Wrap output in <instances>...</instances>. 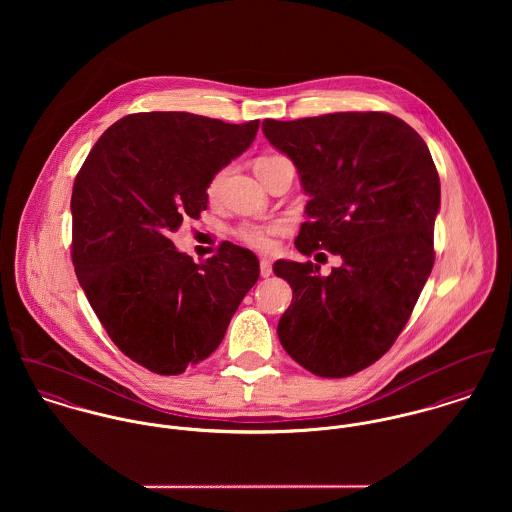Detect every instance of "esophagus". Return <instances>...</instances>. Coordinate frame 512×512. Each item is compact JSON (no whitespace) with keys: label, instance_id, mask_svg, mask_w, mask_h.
Here are the masks:
<instances>
[{"label":"esophagus","instance_id":"obj_1","mask_svg":"<svg viewBox=\"0 0 512 512\" xmlns=\"http://www.w3.org/2000/svg\"><path fill=\"white\" fill-rule=\"evenodd\" d=\"M260 276L270 278L272 276V264L268 260H260Z\"/></svg>","mask_w":512,"mask_h":512}]
</instances>
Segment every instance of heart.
I'll return each instance as SVG.
<instances>
[{"instance_id": "1", "label": "heart", "mask_w": 512, "mask_h": 512, "mask_svg": "<svg viewBox=\"0 0 512 512\" xmlns=\"http://www.w3.org/2000/svg\"><path fill=\"white\" fill-rule=\"evenodd\" d=\"M282 159L280 155H262L256 159V173H260L262 169H266L268 165H272L274 161ZM228 175V167L217 171L209 185H207V195L209 199H217L220 195V189H222V183ZM286 230V224L280 222V220H274V222H266V224H242L238 230H236V236L250 248L254 250H260V252H270L274 248V238L278 234H282Z\"/></svg>"}]
</instances>
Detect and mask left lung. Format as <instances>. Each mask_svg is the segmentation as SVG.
<instances>
[{
  "label": "left lung",
  "instance_id": "left-lung-1",
  "mask_svg": "<svg viewBox=\"0 0 512 512\" xmlns=\"http://www.w3.org/2000/svg\"><path fill=\"white\" fill-rule=\"evenodd\" d=\"M309 195L295 248L343 258L329 276L278 260L292 286L278 337L295 363L323 378L376 363L408 323L434 268L439 175L420 134L386 112L264 120Z\"/></svg>",
  "mask_w": 512,
  "mask_h": 512
}]
</instances>
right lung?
Returning a JSON list of instances; mask_svg holds the SVG:
<instances>
[{
	"label": "right lung",
	"mask_w": 512,
	"mask_h": 512,
	"mask_svg": "<svg viewBox=\"0 0 512 512\" xmlns=\"http://www.w3.org/2000/svg\"><path fill=\"white\" fill-rule=\"evenodd\" d=\"M260 120L140 112L112 124L74 179L73 264L116 347L163 376L205 361L260 276L258 258L222 242L195 264L171 242L207 209L211 177L256 138Z\"/></svg>",
	"instance_id": "add662e5"
}]
</instances>
